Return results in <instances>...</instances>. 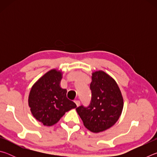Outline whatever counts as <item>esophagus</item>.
Returning a JSON list of instances; mask_svg holds the SVG:
<instances>
[{
	"label": "esophagus",
	"instance_id": "1",
	"mask_svg": "<svg viewBox=\"0 0 157 157\" xmlns=\"http://www.w3.org/2000/svg\"><path fill=\"white\" fill-rule=\"evenodd\" d=\"M75 103L77 105V107H78V106L79 105V104H80V102H79V100H75Z\"/></svg>",
	"mask_w": 157,
	"mask_h": 157
}]
</instances>
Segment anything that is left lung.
Returning <instances> with one entry per match:
<instances>
[{"instance_id": "8db88e82", "label": "left lung", "mask_w": 157, "mask_h": 157, "mask_svg": "<svg viewBox=\"0 0 157 157\" xmlns=\"http://www.w3.org/2000/svg\"><path fill=\"white\" fill-rule=\"evenodd\" d=\"M91 79L90 105H82L76 111L87 129L99 133L109 129L118 121L123 109V97L115 79L104 71L93 72Z\"/></svg>"}]
</instances>
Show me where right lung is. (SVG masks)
<instances>
[{"label": "right lung", "instance_id": "1", "mask_svg": "<svg viewBox=\"0 0 157 157\" xmlns=\"http://www.w3.org/2000/svg\"><path fill=\"white\" fill-rule=\"evenodd\" d=\"M62 77L61 69L52 68L33 85L29 93L31 113L44 126L54 125L66 112L77 107L66 97L67 90L60 86Z\"/></svg>", "mask_w": 157, "mask_h": 157}]
</instances>
